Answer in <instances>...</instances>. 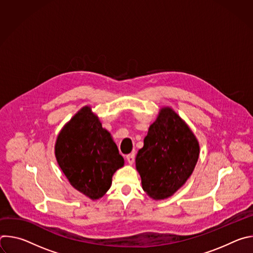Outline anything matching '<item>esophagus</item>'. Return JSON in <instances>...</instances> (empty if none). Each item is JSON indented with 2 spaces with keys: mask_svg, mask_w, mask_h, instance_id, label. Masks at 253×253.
Listing matches in <instances>:
<instances>
[{
  "mask_svg": "<svg viewBox=\"0 0 253 253\" xmlns=\"http://www.w3.org/2000/svg\"><path fill=\"white\" fill-rule=\"evenodd\" d=\"M126 160H127V162H128L130 165H132V164L134 163V161H135V154H134V153H131V154L127 155V156H126Z\"/></svg>",
  "mask_w": 253,
  "mask_h": 253,
  "instance_id": "obj_1",
  "label": "esophagus"
}]
</instances>
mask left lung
<instances>
[{
    "mask_svg": "<svg viewBox=\"0 0 253 253\" xmlns=\"http://www.w3.org/2000/svg\"><path fill=\"white\" fill-rule=\"evenodd\" d=\"M199 152L186 122L171 107L160 108L135 159L143 190L154 200L171 197L191 176Z\"/></svg>",
    "mask_w": 253,
    "mask_h": 253,
    "instance_id": "obj_1",
    "label": "left lung"
}]
</instances>
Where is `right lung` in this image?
<instances>
[{"label":"right lung","mask_w":253,"mask_h":253,"mask_svg":"<svg viewBox=\"0 0 253 253\" xmlns=\"http://www.w3.org/2000/svg\"><path fill=\"white\" fill-rule=\"evenodd\" d=\"M55 157L70 184L91 200L106 194L113 174L124 166L112 135L88 105L58 134Z\"/></svg>","instance_id":"add662e5"}]
</instances>
